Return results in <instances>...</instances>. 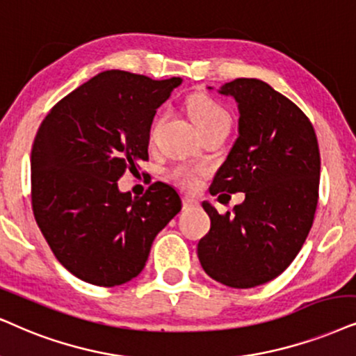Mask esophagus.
Returning <instances> with one entry per match:
<instances>
[{"label": "esophagus", "instance_id": "34e87169", "mask_svg": "<svg viewBox=\"0 0 356 356\" xmlns=\"http://www.w3.org/2000/svg\"><path fill=\"white\" fill-rule=\"evenodd\" d=\"M182 207H184V210L195 209V207H199V200L192 199V197H184V199H182Z\"/></svg>", "mask_w": 356, "mask_h": 356}]
</instances>
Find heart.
Masks as SVG:
<instances>
[{"label": "heart", "instance_id": "obj_1", "mask_svg": "<svg viewBox=\"0 0 356 356\" xmlns=\"http://www.w3.org/2000/svg\"><path fill=\"white\" fill-rule=\"evenodd\" d=\"M188 111H191L193 123H195L199 131L213 128V126H228V128H230V115H228V111L225 110L218 102H215L213 98L207 95L192 97L191 102H188ZM159 123L161 118H157L154 121V124H152V134H154ZM199 174L200 169L192 168V165H175V168L170 170V175H172L174 181L184 188L195 187L197 181H199Z\"/></svg>", "mask_w": 356, "mask_h": 356}]
</instances>
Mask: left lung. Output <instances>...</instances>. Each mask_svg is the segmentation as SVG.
I'll use <instances>...</instances> for the list:
<instances>
[{
    "label": "left lung",
    "mask_w": 356,
    "mask_h": 356,
    "mask_svg": "<svg viewBox=\"0 0 356 356\" xmlns=\"http://www.w3.org/2000/svg\"><path fill=\"white\" fill-rule=\"evenodd\" d=\"M218 92L235 98L240 120L210 193L245 192V202L225 215L202 204L210 232L197 254L211 279L248 289L277 277L302 248L318 202L321 152L307 116L271 85L236 79Z\"/></svg>",
    "instance_id": "obj_1"
}]
</instances>
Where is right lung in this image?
<instances>
[{
  "label": "right lung",
  "instance_id": "obj_1",
  "mask_svg": "<svg viewBox=\"0 0 356 356\" xmlns=\"http://www.w3.org/2000/svg\"><path fill=\"white\" fill-rule=\"evenodd\" d=\"M182 79L106 70L49 111L31 152V199L58 263L85 282L124 284L145 268L157 233L182 209L164 182L143 197L118 179L147 161L156 110Z\"/></svg>",
  "mask_w": 356,
  "mask_h": 356
}]
</instances>
